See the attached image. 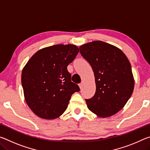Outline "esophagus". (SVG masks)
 I'll return each instance as SVG.
<instances>
[{
  "label": "esophagus",
  "mask_w": 150,
  "mask_h": 150,
  "mask_svg": "<svg viewBox=\"0 0 150 150\" xmlns=\"http://www.w3.org/2000/svg\"><path fill=\"white\" fill-rule=\"evenodd\" d=\"M79 87H80V88H82V87H83V83L82 82V83H79Z\"/></svg>",
  "instance_id": "obj_1"
}]
</instances>
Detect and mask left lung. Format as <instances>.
I'll return each mask as SVG.
<instances>
[{"label":"left lung","instance_id":"obj_1","mask_svg":"<svg viewBox=\"0 0 150 150\" xmlns=\"http://www.w3.org/2000/svg\"><path fill=\"white\" fill-rule=\"evenodd\" d=\"M79 49L95 77V95L85 99L88 108L99 117L115 115L133 93L134 80L130 62L120 49L102 41L87 43Z\"/></svg>","mask_w":150,"mask_h":150}]
</instances>
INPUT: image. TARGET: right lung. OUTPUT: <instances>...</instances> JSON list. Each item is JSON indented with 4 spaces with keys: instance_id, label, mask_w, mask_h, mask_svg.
I'll list each match as a JSON object with an SVG mask.
<instances>
[{
    "instance_id": "1",
    "label": "right lung",
    "mask_w": 150,
    "mask_h": 150,
    "mask_svg": "<svg viewBox=\"0 0 150 150\" xmlns=\"http://www.w3.org/2000/svg\"><path fill=\"white\" fill-rule=\"evenodd\" d=\"M79 52L74 45H54L39 50L25 65L22 73L25 100L39 117H59L71 95L80 91L67 68Z\"/></svg>"
}]
</instances>
